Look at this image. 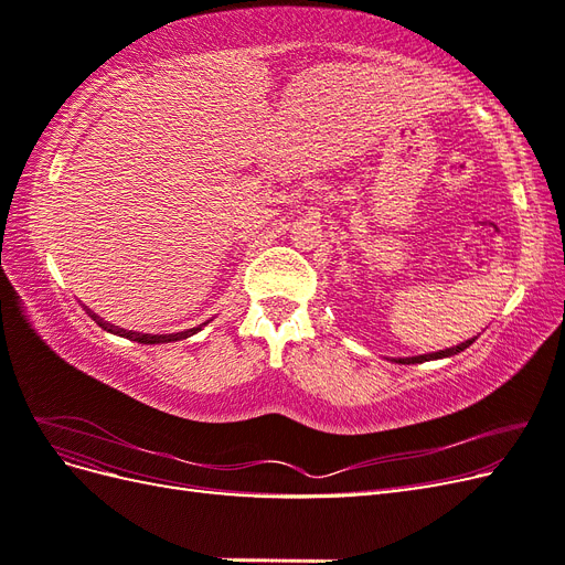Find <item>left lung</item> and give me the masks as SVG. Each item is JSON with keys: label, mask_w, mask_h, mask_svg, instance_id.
Returning <instances> with one entry per match:
<instances>
[{"label": "left lung", "mask_w": 565, "mask_h": 565, "mask_svg": "<svg viewBox=\"0 0 565 565\" xmlns=\"http://www.w3.org/2000/svg\"><path fill=\"white\" fill-rule=\"evenodd\" d=\"M476 339H478V337H471V339L461 341V344L450 347V349H446V351H434V353L413 355V358H393V363H401V365H415V363H424V361H438V358H450V355H457V353H461L465 349H469Z\"/></svg>", "instance_id": "8db88e82"}]
</instances>
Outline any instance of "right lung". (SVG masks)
<instances>
[{"label": "right lung", "instance_id": "add662e5", "mask_svg": "<svg viewBox=\"0 0 565 565\" xmlns=\"http://www.w3.org/2000/svg\"><path fill=\"white\" fill-rule=\"evenodd\" d=\"M89 316L100 324V328L104 330H108V332H113V334H119V337H127V339H131V341H139V344H169V341H179V339H185V337H191V334H195V332H200L204 324L207 322H202V324H198V328H193V330H185V332H174V334H141V332H131V330H122V328H115V324H110V322H106L104 318H98L96 313H92L89 311Z\"/></svg>", "mask_w": 565, "mask_h": 565}]
</instances>
